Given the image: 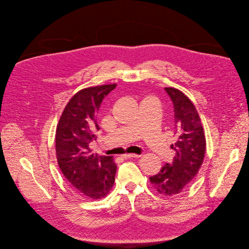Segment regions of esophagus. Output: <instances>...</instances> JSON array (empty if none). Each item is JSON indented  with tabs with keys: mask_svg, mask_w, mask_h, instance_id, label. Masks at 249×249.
<instances>
[{
	"mask_svg": "<svg viewBox=\"0 0 249 249\" xmlns=\"http://www.w3.org/2000/svg\"><path fill=\"white\" fill-rule=\"evenodd\" d=\"M122 157L124 159H130V158H139L140 155H137V154H124Z\"/></svg>",
	"mask_w": 249,
	"mask_h": 249,
	"instance_id": "1",
	"label": "esophagus"
}]
</instances>
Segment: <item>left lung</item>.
I'll list each match as a JSON object with an SVG mask.
<instances>
[{
	"mask_svg": "<svg viewBox=\"0 0 249 249\" xmlns=\"http://www.w3.org/2000/svg\"><path fill=\"white\" fill-rule=\"evenodd\" d=\"M165 90L174 105L177 142L171 148L176 155L172 163H166L158 174L150 177V182L159 194L172 196L181 192L198 174L204 160L206 140L192 102L176 88Z\"/></svg>",
	"mask_w": 249,
	"mask_h": 249,
	"instance_id": "left-lung-1",
	"label": "left lung"
}]
</instances>
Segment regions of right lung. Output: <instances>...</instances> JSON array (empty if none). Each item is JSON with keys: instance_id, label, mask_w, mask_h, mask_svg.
<instances>
[{"instance_id": "obj_1", "label": "right lung", "mask_w": 249, "mask_h": 249, "mask_svg": "<svg viewBox=\"0 0 249 249\" xmlns=\"http://www.w3.org/2000/svg\"><path fill=\"white\" fill-rule=\"evenodd\" d=\"M117 84L89 87L77 92L66 106L56 130L59 167L72 188L92 199L106 196L115 181L112 156L91 152L89 143L99 130L97 113L103 99Z\"/></svg>"}]
</instances>
